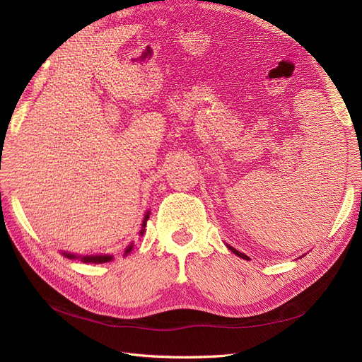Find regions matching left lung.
<instances>
[{
	"label": "left lung",
	"instance_id": "left-lung-1",
	"mask_svg": "<svg viewBox=\"0 0 362 362\" xmlns=\"http://www.w3.org/2000/svg\"><path fill=\"white\" fill-rule=\"evenodd\" d=\"M228 247H229V249H231V250L234 252V254H235V255H238L240 258H245V259H249V258H247V257H246L245 254H242V252H238L237 249H234V247H231V246H228Z\"/></svg>",
	"mask_w": 362,
	"mask_h": 362
}]
</instances>
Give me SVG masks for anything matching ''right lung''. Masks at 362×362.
<instances>
[{"instance_id":"right-lung-1","label":"right lung","mask_w":362,"mask_h":362,"mask_svg":"<svg viewBox=\"0 0 362 362\" xmlns=\"http://www.w3.org/2000/svg\"><path fill=\"white\" fill-rule=\"evenodd\" d=\"M148 218H149V213H148V214L145 216V218H144V228L146 226ZM144 231H145V229H141L140 234H144ZM131 249H133V246H129V247L125 250V254H128V252H131ZM63 255L68 257V258H75V255L68 254V252H63ZM80 258H81L83 262H95V264H100V262H107V261L112 259V257H108V255H87V257H80Z\"/></svg>"}]
</instances>
